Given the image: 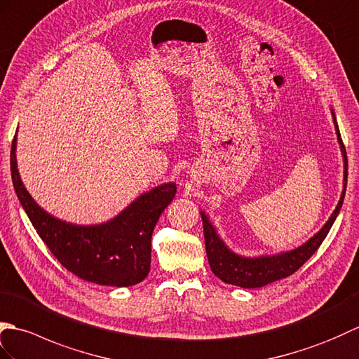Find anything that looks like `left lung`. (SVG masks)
I'll use <instances>...</instances> for the list:
<instances>
[{
	"label": "left lung",
	"instance_id": "1",
	"mask_svg": "<svg viewBox=\"0 0 359 359\" xmlns=\"http://www.w3.org/2000/svg\"><path fill=\"white\" fill-rule=\"evenodd\" d=\"M333 115V123H335V129L338 135V141L341 144V152L344 156V190L339 198V203L337 205L335 212L332 213L329 221L325 222L324 227L318 232L313 238L302 244L298 249L292 252H285L281 255H273V257H261V258H243L238 257L233 252H230L227 247L219 240V236L215 232L213 226L209 222V218L205 217V213L201 212L203 218V227H204V241H205V252L207 259L212 272L217 275L221 281L227 284L240 285L244 289H255L262 287V285L270 284L273 281L281 280V278L290 276L292 273L304 264V262L312 257V255L318 250V247L323 244V241L327 236L330 227L335 222L338 213L341 210L342 201H344L346 195V186H347V154L344 142H342L341 133L338 129V123L335 114Z\"/></svg>",
	"mask_w": 359,
	"mask_h": 359
}]
</instances>
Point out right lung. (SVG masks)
Wrapping results in <instances>:
<instances>
[{
	"mask_svg": "<svg viewBox=\"0 0 359 359\" xmlns=\"http://www.w3.org/2000/svg\"><path fill=\"white\" fill-rule=\"evenodd\" d=\"M17 137L11 150L15 192L32 226L62 267L81 280L127 287L149 275L152 233L161 213L177 194L173 182L141 195L112 221L98 226H75L50 217L22 186L17 169Z\"/></svg>",
	"mask_w": 359,
	"mask_h": 359,
	"instance_id": "right-lung-1",
	"label": "right lung"
}]
</instances>
